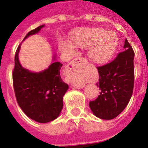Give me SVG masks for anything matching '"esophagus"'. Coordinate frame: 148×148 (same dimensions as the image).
<instances>
[{
    "label": "esophagus",
    "instance_id": "esophagus-1",
    "mask_svg": "<svg viewBox=\"0 0 148 148\" xmlns=\"http://www.w3.org/2000/svg\"><path fill=\"white\" fill-rule=\"evenodd\" d=\"M85 61L83 58H76L68 65L66 79L67 81L77 88L83 87V76H82V65Z\"/></svg>",
    "mask_w": 148,
    "mask_h": 148
}]
</instances>
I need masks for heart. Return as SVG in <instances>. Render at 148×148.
Returning a JSON list of instances; mask_svg holds the SVG:
<instances>
[{
    "label": "heart",
    "mask_w": 148,
    "mask_h": 148,
    "mask_svg": "<svg viewBox=\"0 0 148 148\" xmlns=\"http://www.w3.org/2000/svg\"><path fill=\"white\" fill-rule=\"evenodd\" d=\"M71 42L72 44L62 42L60 44V51L67 56H73L76 53L74 47H91L88 51L89 58L97 63H104L114 54L118 45V38L112 32H107L101 28H94L80 29L74 33Z\"/></svg>",
    "instance_id": "1"
}]
</instances>
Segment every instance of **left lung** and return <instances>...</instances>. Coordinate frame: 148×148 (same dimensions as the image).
<instances>
[{"instance_id": "obj_1", "label": "left lung", "mask_w": 148, "mask_h": 148, "mask_svg": "<svg viewBox=\"0 0 148 148\" xmlns=\"http://www.w3.org/2000/svg\"><path fill=\"white\" fill-rule=\"evenodd\" d=\"M124 51L115 60L97 67L99 73L97 87L100 95L89 102V107L99 119L111 120L125 109L133 95L134 87L135 53L132 46L125 39Z\"/></svg>"}]
</instances>
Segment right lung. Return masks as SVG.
Instances as JSON below:
<instances>
[{
	"mask_svg": "<svg viewBox=\"0 0 148 148\" xmlns=\"http://www.w3.org/2000/svg\"><path fill=\"white\" fill-rule=\"evenodd\" d=\"M45 25L33 29L24 37L40 31ZM21 44L15 54L12 81L18 104L29 118L39 123L56 119L63 107V96L69 86L62 81L60 69L62 64L56 62L39 73L24 69L18 60Z\"/></svg>",
	"mask_w": 148,
	"mask_h": 148,
	"instance_id": "obj_1",
	"label": "right lung"
}]
</instances>
